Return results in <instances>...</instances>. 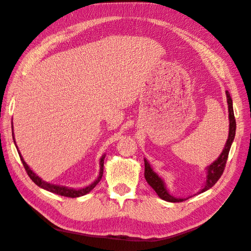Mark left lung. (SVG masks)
<instances>
[{"label": "left lung", "instance_id": "left-lung-1", "mask_svg": "<svg viewBox=\"0 0 251 251\" xmlns=\"http://www.w3.org/2000/svg\"><path fill=\"white\" fill-rule=\"evenodd\" d=\"M226 96H227V103H228V112H229V134H228V139L226 141L225 148L222 151V154L220 155V157L217 159V160L211 163L208 168H207V180H206V184L201 189V192L199 194L207 191L210 187L214 186L217 181L221 178L222 174L224 172L225 165L227 158H228L229 154V150L231 147V143L234 139V135H235V119H234V114H233V108H232V100L228 93V91H226ZM144 178H146L147 182L149 185L151 186V188L157 193L159 196V198H161L164 201L168 202H183L187 200L188 198L185 199H181V198H175L170 193L168 192V189L165 188V185L163 183L162 179L158 176V175L151 170L150 163L147 161V159H144Z\"/></svg>", "mask_w": 251, "mask_h": 251}]
</instances>
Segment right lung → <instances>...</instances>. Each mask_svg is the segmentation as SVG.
Wrapping results in <instances>:
<instances>
[{
    "mask_svg": "<svg viewBox=\"0 0 251 251\" xmlns=\"http://www.w3.org/2000/svg\"><path fill=\"white\" fill-rule=\"evenodd\" d=\"M12 137H13V133H12ZM13 141L14 143H16V140H14V137H13ZM19 155H20V158H21V161L23 163V165H24V168L28 174V176L30 177V179H31L34 183L40 186L44 189H46V191L48 192H51L53 194H56V195H59V196H64V197H69V198H77V197H80V196H83V195H87L88 193H90L92 189L98 184V182L100 181L101 177H102V174H103V160H104V157L105 155H103L100 159V176H98V178L93 182L92 184H90L89 186L85 187V188H80V189H73V188H68V187H65V186H58V185H54V184H50L48 183V182L46 181H43L39 176H36V175L29 169V166L27 165V163L24 161V159H23L20 151H19Z\"/></svg>",
    "mask_w": 251,
    "mask_h": 251,
    "instance_id": "obj_1",
    "label": "right lung"
}]
</instances>
